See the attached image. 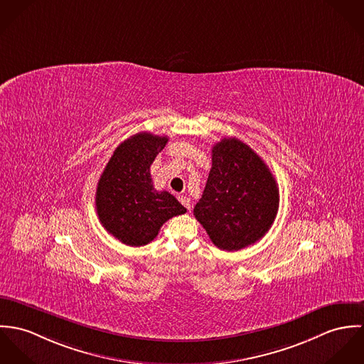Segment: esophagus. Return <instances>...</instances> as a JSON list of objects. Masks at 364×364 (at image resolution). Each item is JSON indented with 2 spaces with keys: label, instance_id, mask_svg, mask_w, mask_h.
I'll return each mask as SVG.
<instances>
[{
  "label": "esophagus",
  "instance_id": "esophagus-1",
  "mask_svg": "<svg viewBox=\"0 0 364 364\" xmlns=\"http://www.w3.org/2000/svg\"><path fill=\"white\" fill-rule=\"evenodd\" d=\"M178 201L181 202L188 210H190V208H191V200L188 198V197H186V196H180L178 197Z\"/></svg>",
  "mask_w": 364,
  "mask_h": 364
}]
</instances>
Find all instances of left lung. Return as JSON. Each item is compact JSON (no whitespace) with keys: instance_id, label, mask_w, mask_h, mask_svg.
Instances as JSON below:
<instances>
[{"instance_id":"1","label":"left lung","mask_w":364,"mask_h":364,"mask_svg":"<svg viewBox=\"0 0 364 364\" xmlns=\"http://www.w3.org/2000/svg\"><path fill=\"white\" fill-rule=\"evenodd\" d=\"M279 208V188L264 161L237 138L212 148V167L194 216L212 242L237 251L262 239Z\"/></svg>"}]
</instances>
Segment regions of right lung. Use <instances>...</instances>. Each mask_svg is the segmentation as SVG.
I'll use <instances>...</instances> for the list:
<instances>
[{
  "mask_svg": "<svg viewBox=\"0 0 364 364\" xmlns=\"http://www.w3.org/2000/svg\"><path fill=\"white\" fill-rule=\"evenodd\" d=\"M167 136L139 132L117 146L96 190V210L103 228L120 242L139 247L152 242L163 223L187 209L170 193L158 191L151 164Z\"/></svg>",
  "mask_w": 364,
  "mask_h": 364,
  "instance_id": "right-lung-1",
  "label": "right lung"
}]
</instances>
